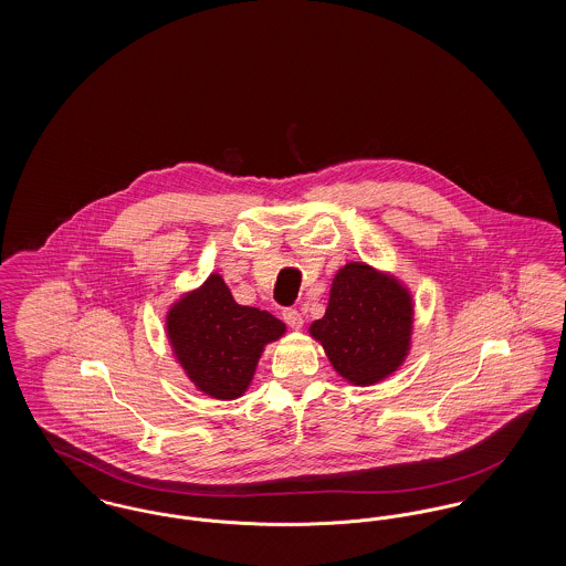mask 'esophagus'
Wrapping results in <instances>:
<instances>
[{"label": "esophagus", "mask_w": 566, "mask_h": 566, "mask_svg": "<svg viewBox=\"0 0 566 566\" xmlns=\"http://www.w3.org/2000/svg\"><path fill=\"white\" fill-rule=\"evenodd\" d=\"M282 318H284V323L289 324L291 328H295V331L303 326V316H301L298 310H284Z\"/></svg>", "instance_id": "esophagus-1"}]
</instances>
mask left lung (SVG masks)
<instances>
[{
  "instance_id": "left-lung-1",
  "label": "left lung",
  "mask_w": 566,
  "mask_h": 566,
  "mask_svg": "<svg viewBox=\"0 0 566 566\" xmlns=\"http://www.w3.org/2000/svg\"><path fill=\"white\" fill-rule=\"evenodd\" d=\"M413 314L411 291L395 273L350 261L335 273L326 312L310 335L348 384L374 386L403 365Z\"/></svg>"
}]
</instances>
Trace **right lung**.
Segmentation results:
<instances>
[{"mask_svg": "<svg viewBox=\"0 0 566 566\" xmlns=\"http://www.w3.org/2000/svg\"><path fill=\"white\" fill-rule=\"evenodd\" d=\"M165 333L195 388L233 401L250 388L261 354L286 333V324L265 310L240 305L214 271L169 305Z\"/></svg>", "mask_w": 566, "mask_h": 566, "instance_id": "1", "label": "right lung"}]
</instances>
